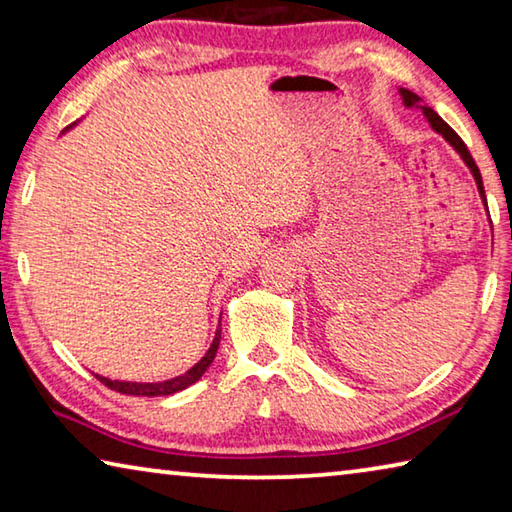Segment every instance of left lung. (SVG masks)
<instances>
[{"label":"left lung","mask_w":512,"mask_h":512,"mask_svg":"<svg viewBox=\"0 0 512 512\" xmlns=\"http://www.w3.org/2000/svg\"><path fill=\"white\" fill-rule=\"evenodd\" d=\"M402 92V97H404V103L409 108H422L424 110V117L429 119V124H431V128L436 133H440L445 137V140L454 146V149L461 153V158L465 160V164L467 167H470V171L474 173V180H476V187H479V192H481V198L485 201V192H483V180H481V171H479V167H476V162H474V158H472V153L467 151V146H465V142L461 140V137H458V133L454 131L452 126L447 124L445 119H440V115L438 112H433L429 106H422V99L418 97V94H413L411 90H400Z\"/></svg>","instance_id":"8db88e82"}]
</instances>
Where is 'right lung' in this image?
I'll use <instances>...</instances> for the list:
<instances>
[{"instance_id":"obj_1","label":"right lung","mask_w":512,"mask_h":512,"mask_svg":"<svg viewBox=\"0 0 512 512\" xmlns=\"http://www.w3.org/2000/svg\"><path fill=\"white\" fill-rule=\"evenodd\" d=\"M219 341H221V329H216L214 334V341L210 345V350H207L205 357L196 363L192 370H187L185 375L180 377H173L167 381H158V384H135V381H112L106 377H99L103 386H108L110 391H117V393H124V395H142V397H158V395H171V393H178L183 391V388L192 386L194 381L201 379L203 372L210 368V363L216 357V350H219Z\"/></svg>"}]
</instances>
